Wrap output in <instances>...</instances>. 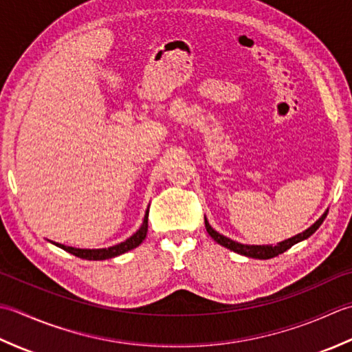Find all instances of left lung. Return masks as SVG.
<instances>
[{
    "instance_id": "obj_1",
    "label": "left lung",
    "mask_w": 352,
    "mask_h": 352,
    "mask_svg": "<svg viewBox=\"0 0 352 352\" xmlns=\"http://www.w3.org/2000/svg\"><path fill=\"white\" fill-rule=\"evenodd\" d=\"M327 214L328 212H325L324 216H322L316 221V223L308 228L307 231H304L302 234H298L295 236H292V239H289V240H284L281 243H278L276 246H272V245H269V246H248V245H241V243H236V241H234L231 239H228V236L219 234L217 231H214V229L210 226V223H208L206 219H205V228H206L208 234H210L212 239L219 243V245L225 246L228 249H231V250H234V252L240 254V255L249 256V258H258V260H269V258H274V256H278L279 254H284L285 250L290 249L293 245H296V243L308 239V236H310L311 234L316 232L318 228L322 223H324Z\"/></svg>"
}]
</instances>
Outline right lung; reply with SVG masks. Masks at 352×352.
<instances>
[{
  "label": "right lung",
  "mask_w": 352,
  "mask_h": 352,
  "mask_svg": "<svg viewBox=\"0 0 352 352\" xmlns=\"http://www.w3.org/2000/svg\"><path fill=\"white\" fill-rule=\"evenodd\" d=\"M147 219H148V210L146 211L144 221H142L141 228L131 236V239H127L126 241L120 243V245H116V246L107 248V249H76V248H71V246L59 245V243H54V245L59 246L63 250H67V252H69V254L78 256V258H83V260H94V261L109 260V258L118 256L121 254L127 252V250H131V249L141 245L142 240H144L146 235H147V228H148Z\"/></svg>",
  "instance_id": "add662e5"
}]
</instances>
